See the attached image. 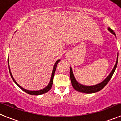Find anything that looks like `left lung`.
Instances as JSON below:
<instances>
[{"label":"left lung","instance_id":"8db88e82","mask_svg":"<svg viewBox=\"0 0 121 121\" xmlns=\"http://www.w3.org/2000/svg\"><path fill=\"white\" fill-rule=\"evenodd\" d=\"M108 30L111 32V33L114 34L115 36H116V34H115V32H114L112 29H110V28H108ZM117 61H118V53H117V58H116L115 65L114 66V67L113 68V69H112V70L111 71V72L110 73L109 75H108L105 78V79H104L102 82H101L100 83L97 84L93 85V86H85V85L81 84L79 83V82L76 80L75 78L74 77L73 73L72 72V67H70V78L73 87L77 91H78V92H82V93H95V92H99V91L101 90V89H103V88L106 86L107 84L108 83V81L110 80L111 78H112V77L113 76V75L114 72H115V69H116V66H117Z\"/></svg>","mask_w":121,"mask_h":121}]
</instances>
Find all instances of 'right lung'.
Segmentation results:
<instances>
[{
  "mask_svg": "<svg viewBox=\"0 0 121 121\" xmlns=\"http://www.w3.org/2000/svg\"><path fill=\"white\" fill-rule=\"evenodd\" d=\"M61 60H58L56 61V62L54 64V67H53V70H52V75H51V79H50V81L49 82L48 84L47 85V86H46L44 89H41V90H27V89H24V88L20 86V85L17 84V82H16V80L14 79V78H13V75L11 73V69H10V67H9V60H8V68H9V73L11 75V77L12 79H13V81L18 86L20 89H22V90H23L24 92H26L28 94H30V95H42V94H44V93H46L51 89L52 86V84H53V79H54V73H55V69L56 68V66L58 65V63H59V61H60Z\"/></svg>",
  "mask_w": 121,
  "mask_h": 121,
  "instance_id": "obj_1",
  "label": "right lung"
}]
</instances>
